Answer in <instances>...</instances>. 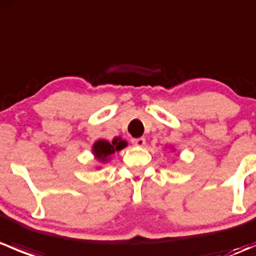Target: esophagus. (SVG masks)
Wrapping results in <instances>:
<instances>
[{
	"instance_id": "esophagus-1",
	"label": "esophagus",
	"mask_w": 256,
	"mask_h": 256,
	"mask_svg": "<svg viewBox=\"0 0 256 256\" xmlns=\"http://www.w3.org/2000/svg\"><path fill=\"white\" fill-rule=\"evenodd\" d=\"M132 144H135V146H140V147H142V146H144V144H146V140H144V138H132Z\"/></svg>"
}]
</instances>
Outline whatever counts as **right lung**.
I'll return each instance as SVG.
<instances>
[{
  "label": "right lung",
  "mask_w": 256,
  "mask_h": 256,
  "mask_svg": "<svg viewBox=\"0 0 256 256\" xmlns=\"http://www.w3.org/2000/svg\"><path fill=\"white\" fill-rule=\"evenodd\" d=\"M126 144H128L126 141L121 140V138H114L112 142H109L106 140H98L92 146V154H95L99 162H106L110 154L122 150Z\"/></svg>",
  "instance_id": "right-lung-1"
}]
</instances>
